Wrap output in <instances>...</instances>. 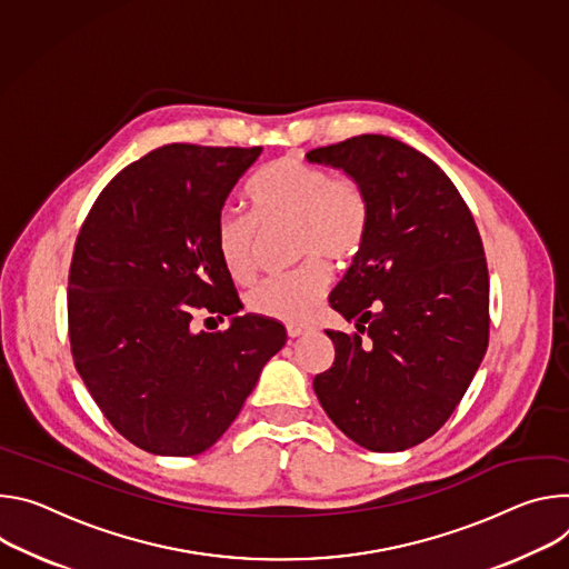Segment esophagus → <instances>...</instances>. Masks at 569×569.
Listing matches in <instances>:
<instances>
[{
	"mask_svg": "<svg viewBox=\"0 0 569 569\" xmlns=\"http://www.w3.org/2000/svg\"><path fill=\"white\" fill-rule=\"evenodd\" d=\"M309 332H311V328H307V326H287L289 339H298V337H305Z\"/></svg>",
	"mask_w": 569,
	"mask_h": 569,
	"instance_id": "esophagus-1",
	"label": "esophagus"
}]
</instances>
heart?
<instances>
[{
    "label": "heart",
    "mask_w": 569,
    "mask_h": 569,
    "mask_svg": "<svg viewBox=\"0 0 569 569\" xmlns=\"http://www.w3.org/2000/svg\"><path fill=\"white\" fill-rule=\"evenodd\" d=\"M256 219L226 210L217 221V248L226 271L248 282L258 269L261 230L291 228L300 260L296 271L264 280L248 296V307L260 317L300 323L307 321L330 287L323 256L335 262L352 260L368 232V201L352 178H332L319 164L300 158H280L264 167L250 184Z\"/></svg>",
    "instance_id": "obj_1"
}]
</instances>
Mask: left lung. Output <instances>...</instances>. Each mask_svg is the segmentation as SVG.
<instances>
[{
	"label": "left lung",
	"instance_id": "obj_1",
	"mask_svg": "<svg viewBox=\"0 0 569 569\" xmlns=\"http://www.w3.org/2000/svg\"><path fill=\"white\" fill-rule=\"evenodd\" d=\"M305 158L343 171L368 201L363 246L330 293L359 335L326 330L337 355L313 393L357 446L409 450L446 425L488 348L479 230L452 180L405 142L357 136Z\"/></svg>",
	"mask_w": 569,
	"mask_h": 569
}]
</instances>
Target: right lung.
Here are the masks:
<instances>
[{
    "instance_id": "right-lung-1",
    "label": "right lung",
    "mask_w": 569,
    "mask_h": 569,
    "mask_svg": "<svg viewBox=\"0 0 569 569\" xmlns=\"http://www.w3.org/2000/svg\"><path fill=\"white\" fill-rule=\"evenodd\" d=\"M262 147L167 144L121 169L74 246L68 317L74 366L133 446L158 457L212 448L287 343L282 323L246 313L217 248V221ZM203 308L231 317L194 333Z\"/></svg>"
}]
</instances>
